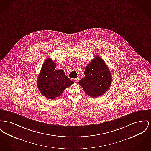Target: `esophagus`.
Segmentation results:
<instances>
[{
    "mask_svg": "<svg viewBox=\"0 0 151 151\" xmlns=\"http://www.w3.org/2000/svg\"><path fill=\"white\" fill-rule=\"evenodd\" d=\"M73 81L76 83H78L79 82V78H77V79H73Z\"/></svg>",
    "mask_w": 151,
    "mask_h": 151,
    "instance_id": "1",
    "label": "esophagus"
}]
</instances>
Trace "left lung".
Returning <instances> with one entry per match:
<instances>
[{"instance_id":"8db88e82","label":"left lung","mask_w":151,"mask_h":151,"mask_svg":"<svg viewBox=\"0 0 151 151\" xmlns=\"http://www.w3.org/2000/svg\"><path fill=\"white\" fill-rule=\"evenodd\" d=\"M84 75L79 81V84L92 98L103 95L109 88L112 82L110 70L106 63L98 56L87 65Z\"/></svg>"}]
</instances>
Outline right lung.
Wrapping results in <instances>:
<instances>
[{
    "instance_id": "1",
    "label": "right lung",
    "mask_w": 151,
    "mask_h": 151,
    "mask_svg": "<svg viewBox=\"0 0 151 151\" xmlns=\"http://www.w3.org/2000/svg\"><path fill=\"white\" fill-rule=\"evenodd\" d=\"M56 66L51 58H47L42 65L37 80L39 91L50 99L59 96L65 89L74 83L69 79L63 70H56Z\"/></svg>"
}]
</instances>
